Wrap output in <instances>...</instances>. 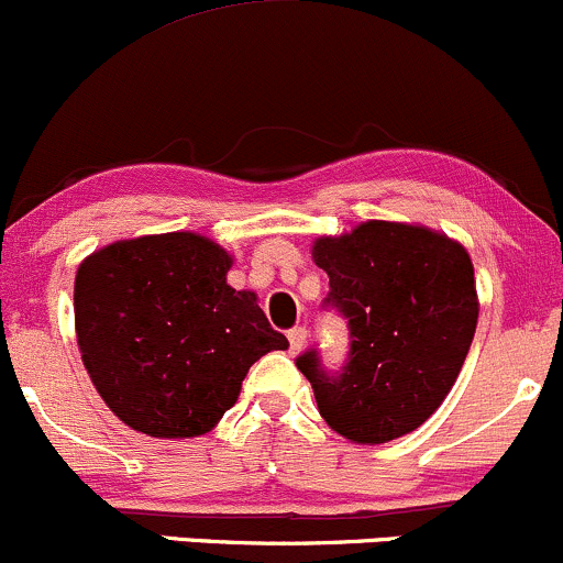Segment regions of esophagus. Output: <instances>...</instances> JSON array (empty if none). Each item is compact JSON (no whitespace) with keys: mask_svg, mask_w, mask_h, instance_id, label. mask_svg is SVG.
<instances>
[{"mask_svg":"<svg viewBox=\"0 0 563 563\" xmlns=\"http://www.w3.org/2000/svg\"><path fill=\"white\" fill-rule=\"evenodd\" d=\"M287 338H289V349H292V354H300L306 349L308 330L306 328H292L287 332Z\"/></svg>","mask_w":563,"mask_h":563,"instance_id":"obj_1","label":"esophagus"}]
</instances>
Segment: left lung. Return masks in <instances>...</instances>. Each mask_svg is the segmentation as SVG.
Here are the masks:
<instances>
[{
  "label": "left lung",
  "instance_id": "1",
  "mask_svg": "<svg viewBox=\"0 0 563 563\" xmlns=\"http://www.w3.org/2000/svg\"><path fill=\"white\" fill-rule=\"evenodd\" d=\"M311 257L330 276L328 303L352 330L338 378L324 376L313 352L298 356L322 419L360 445L419 429L449 397L475 335L481 303L467 250L416 222L367 220L319 235Z\"/></svg>",
  "mask_w": 563,
  "mask_h": 563
}]
</instances>
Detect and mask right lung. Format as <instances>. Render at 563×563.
<instances>
[{"mask_svg":"<svg viewBox=\"0 0 563 563\" xmlns=\"http://www.w3.org/2000/svg\"><path fill=\"white\" fill-rule=\"evenodd\" d=\"M233 255L201 233L112 241L75 276L82 365L107 408L150 438H198L239 400L241 380L287 338L252 289H233Z\"/></svg>","mask_w":563,"mask_h":563,"instance_id":"right-lung-1","label":"right lung"}]
</instances>
